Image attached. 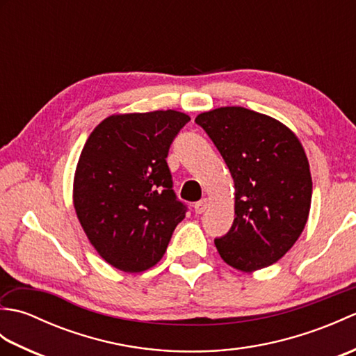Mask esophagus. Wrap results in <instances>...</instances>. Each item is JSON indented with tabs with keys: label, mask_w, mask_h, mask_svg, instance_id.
<instances>
[{
	"label": "esophagus",
	"mask_w": 356,
	"mask_h": 356,
	"mask_svg": "<svg viewBox=\"0 0 356 356\" xmlns=\"http://www.w3.org/2000/svg\"><path fill=\"white\" fill-rule=\"evenodd\" d=\"M208 207H209V200L208 199H202V200L194 203V211L197 214H202V213H205Z\"/></svg>",
	"instance_id": "esophagus-1"
}]
</instances>
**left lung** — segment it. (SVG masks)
I'll use <instances>...</instances> for the list:
<instances>
[{
  "label": "left lung",
  "instance_id": "left-lung-1",
  "mask_svg": "<svg viewBox=\"0 0 356 356\" xmlns=\"http://www.w3.org/2000/svg\"><path fill=\"white\" fill-rule=\"evenodd\" d=\"M220 151L236 188V218L214 243L243 272L270 266L303 232L312 199L309 162L297 136L277 119L243 107L195 118Z\"/></svg>",
  "mask_w": 356,
  "mask_h": 356
}]
</instances>
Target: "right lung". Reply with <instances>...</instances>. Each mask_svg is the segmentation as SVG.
Here are the masks:
<instances>
[{"label": "right lung", "instance_id": "right-lung-1", "mask_svg": "<svg viewBox=\"0 0 356 356\" xmlns=\"http://www.w3.org/2000/svg\"><path fill=\"white\" fill-rule=\"evenodd\" d=\"M188 120L176 110L113 115L88 136L73 205L90 243L113 268L131 274L153 268L185 218L166 156Z\"/></svg>", "mask_w": 356, "mask_h": 356}]
</instances>
